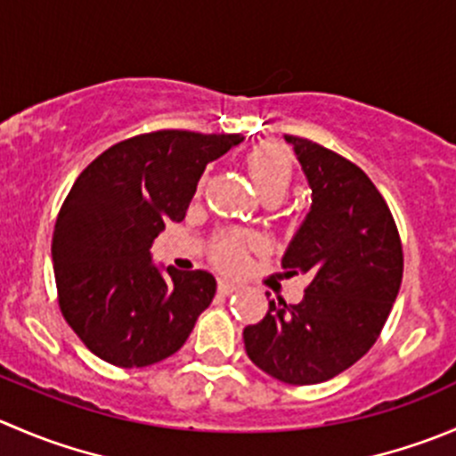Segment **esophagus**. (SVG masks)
<instances>
[{
    "instance_id": "esophagus-1",
    "label": "esophagus",
    "mask_w": 456,
    "mask_h": 456,
    "mask_svg": "<svg viewBox=\"0 0 456 456\" xmlns=\"http://www.w3.org/2000/svg\"><path fill=\"white\" fill-rule=\"evenodd\" d=\"M238 287H240L238 282L227 281V278H218V291H220V294H232V291H236Z\"/></svg>"
}]
</instances>
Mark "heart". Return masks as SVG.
<instances>
[{
  "label": "heart",
  "mask_w": 456,
  "mask_h": 456,
  "mask_svg": "<svg viewBox=\"0 0 456 456\" xmlns=\"http://www.w3.org/2000/svg\"><path fill=\"white\" fill-rule=\"evenodd\" d=\"M247 167H249L251 180L256 189L263 196V200H278L287 196L294 178V162H291L289 151L281 144H260L247 156ZM254 245L249 236L229 232L216 240L214 256L216 263L224 269H238L245 265L247 249Z\"/></svg>",
  "instance_id": "b5f03b06"
}]
</instances>
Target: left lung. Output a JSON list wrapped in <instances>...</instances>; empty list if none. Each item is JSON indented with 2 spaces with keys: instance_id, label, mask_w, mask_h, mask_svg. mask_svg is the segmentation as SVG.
<instances>
[{
  "instance_id": "obj_1",
  "label": "left lung",
  "mask_w": 456,
  "mask_h": 456,
  "mask_svg": "<svg viewBox=\"0 0 456 456\" xmlns=\"http://www.w3.org/2000/svg\"><path fill=\"white\" fill-rule=\"evenodd\" d=\"M312 207L282 256L289 276L307 273L303 300H269L242 331L247 356L269 377L314 386L354 365L377 343L403 278L399 232L372 180L338 153L285 135Z\"/></svg>"
}]
</instances>
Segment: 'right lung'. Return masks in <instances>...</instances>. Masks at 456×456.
I'll list each match as a JSON object with an SVG mask.
<instances>
[{"instance_id": "1", "label": "right lung", "mask_w": 456, "mask_h": 456, "mask_svg": "<svg viewBox=\"0 0 456 456\" xmlns=\"http://www.w3.org/2000/svg\"><path fill=\"white\" fill-rule=\"evenodd\" d=\"M242 135L153 131L113 144L75 180L53 232L60 309L84 346L118 368H147L184 346L216 294L209 272L151 260L209 162Z\"/></svg>"}]
</instances>
